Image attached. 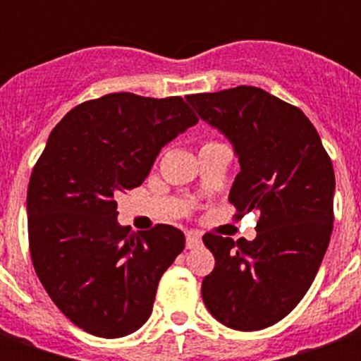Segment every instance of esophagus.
<instances>
[{
	"label": "esophagus",
	"instance_id": "esophagus-1",
	"mask_svg": "<svg viewBox=\"0 0 361 361\" xmlns=\"http://www.w3.org/2000/svg\"><path fill=\"white\" fill-rule=\"evenodd\" d=\"M187 249H195L202 243V238L198 236L197 232H187Z\"/></svg>",
	"mask_w": 361,
	"mask_h": 361
}]
</instances>
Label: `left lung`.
Instances as JSON below:
<instances>
[{"label":"left lung","mask_w":361,"mask_h":361,"mask_svg":"<svg viewBox=\"0 0 361 361\" xmlns=\"http://www.w3.org/2000/svg\"><path fill=\"white\" fill-rule=\"evenodd\" d=\"M187 101L234 147L240 172L228 200L238 215L258 214L252 241L202 238L215 257L202 300L232 330H264L296 307L322 264L334 228V166L307 116L260 87Z\"/></svg>","instance_id":"8db88e82"}]
</instances>
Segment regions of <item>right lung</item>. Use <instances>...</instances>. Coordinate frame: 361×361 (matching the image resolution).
Segmentation results:
<instances>
[{
    "label": "right lung",
    "mask_w": 361,
    "mask_h": 361,
    "mask_svg": "<svg viewBox=\"0 0 361 361\" xmlns=\"http://www.w3.org/2000/svg\"><path fill=\"white\" fill-rule=\"evenodd\" d=\"M197 121L181 97L109 93L75 106L48 136L27 187L31 260L52 302L87 334L116 339L149 319L185 236L170 225L130 232L114 197L142 185L161 147Z\"/></svg>",
    "instance_id": "add662e5"
}]
</instances>
